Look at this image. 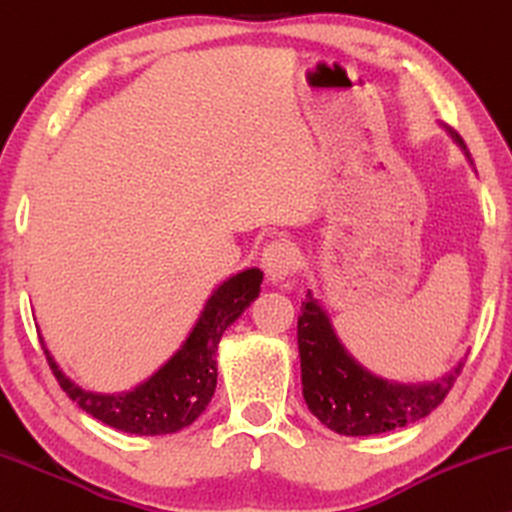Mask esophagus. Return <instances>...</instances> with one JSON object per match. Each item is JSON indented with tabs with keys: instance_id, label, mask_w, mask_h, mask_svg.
<instances>
[{
	"instance_id": "1",
	"label": "esophagus",
	"mask_w": 512,
	"mask_h": 512,
	"mask_svg": "<svg viewBox=\"0 0 512 512\" xmlns=\"http://www.w3.org/2000/svg\"><path fill=\"white\" fill-rule=\"evenodd\" d=\"M262 267L272 281H283L295 272V250L288 240H272L262 250Z\"/></svg>"
}]
</instances>
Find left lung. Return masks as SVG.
<instances>
[{
  "label": "left lung",
  "mask_w": 512,
  "mask_h": 512,
  "mask_svg": "<svg viewBox=\"0 0 512 512\" xmlns=\"http://www.w3.org/2000/svg\"><path fill=\"white\" fill-rule=\"evenodd\" d=\"M451 135L467 150L458 133ZM298 350L307 408L324 427L343 436L384 434L420 422L439 408L463 372L460 362L432 384H396L374 377L341 346L312 293L305 295L300 307Z\"/></svg>",
  "instance_id": "left-lung-1"
}]
</instances>
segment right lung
I'll return each mask as SVG.
<instances>
[{
  "label": "right lung",
  "mask_w": 512,
  "mask_h": 512,
  "mask_svg": "<svg viewBox=\"0 0 512 512\" xmlns=\"http://www.w3.org/2000/svg\"><path fill=\"white\" fill-rule=\"evenodd\" d=\"M262 272L245 269L224 281L197 319L181 350L145 384L128 393H92L66 377L45 348L49 369L80 410L128 434H174L205 412L217 389V346L229 326L260 295Z\"/></svg>",
  "instance_id": "1"
}]
</instances>
